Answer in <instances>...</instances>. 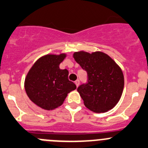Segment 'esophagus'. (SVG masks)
I'll list each match as a JSON object with an SVG mask.
<instances>
[{
  "instance_id": "esophagus-1",
  "label": "esophagus",
  "mask_w": 148,
  "mask_h": 148,
  "mask_svg": "<svg viewBox=\"0 0 148 148\" xmlns=\"http://www.w3.org/2000/svg\"><path fill=\"white\" fill-rule=\"evenodd\" d=\"M75 85H76V86L78 87V86H79V84H80V81L79 80H76V81H75Z\"/></svg>"
}]
</instances>
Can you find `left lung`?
<instances>
[{"instance_id": "obj_1", "label": "left lung", "mask_w": 148, "mask_h": 148, "mask_svg": "<svg viewBox=\"0 0 148 148\" xmlns=\"http://www.w3.org/2000/svg\"><path fill=\"white\" fill-rule=\"evenodd\" d=\"M73 57L87 72L88 82L77 91L85 106L94 112H105L120 100L124 86L121 67L108 54L101 51L75 52Z\"/></svg>"}]
</instances>
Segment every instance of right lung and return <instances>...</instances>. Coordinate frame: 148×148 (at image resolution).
<instances>
[{
  "label": "right lung",
  "instance_id": "add662e5",
  "mask_svg": "<svg viewBox=\"0 0 148 148\" xmlns=\"http://www.w3.org/2000/svg\"><path fill=\"white\" fill-rule=\"evenodd\" d=\"M65 57V54L43 56L27 74L25 91L29 99L43 109L50 110L61 106L67 94L76 88L75 84L69 81L68 70L60 68Z\"/></svg>",
  "mask_w": 148,
  "mask_h": 148
}]
</instances>
